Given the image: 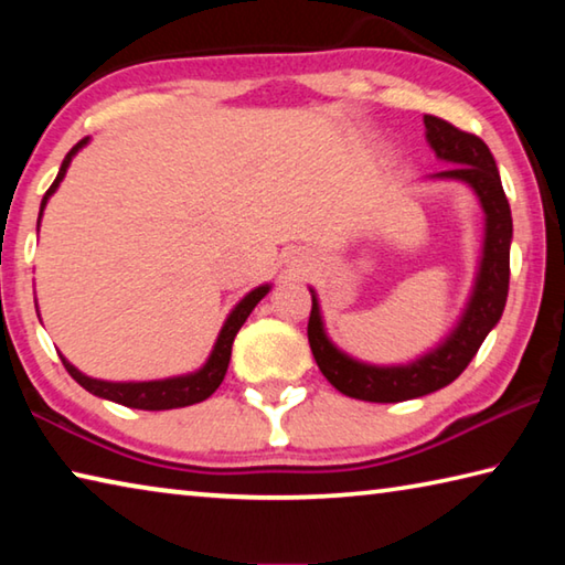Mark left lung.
<instances>
[{
    "mask_svg": "<svg viewBox=\"0 0 565 565\" xmlns=\"http://www.w3.org/2000/svg\"><path fill=\"white\" fill-rule=\"evenodd\" d=\"M426 141L434 154L446 161V171H438L428 179L436 181H461L471 186L483 209V246L481 262L473 279V289L463 306L456 327L446 333V339L434 349L420 353L408 363H366L349 356L329 339L323 329L319 296L311 291V317H309V343L321 374L329 379L333 388L343 396L374 404H396V401L418 398L444 388L463 374L483 339L499 323L505 296H509L511 276V238L513 218L509 199L503 194L499 169L491 149L476 134H466L438 117L426 114Z\"/></svg>",
    "mask_w": 565,
    "mask_h": 565,
    "instance_id": "left-lung-1",
    "label": "left lung"
}]
</instances>
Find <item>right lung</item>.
Here are the masks:
<instances>
[{
	"label": "right lung",
	"instance_id": "1",
	"mask_svg": "<svg viewBox=\"0 0 565 565\" xmlns=\"http://www.w3.org/2000/svg\"><path fill=\"white\" fill-rule=\"evenodd\" d=\"M87 145H89V137H84L79 145H74L70 154L64 157L62 167H60V174H56L54 184L46 189V194L42 199L40 222H42L46 202H50V196L54 194L56 189H60L66 169H70V164H72V159L79 154V149H84ZM269 291H271V284L256 286L254 291H248L244 299L234 306L232 313H228L226 321H224L222 331H218L216 343H214L212 353H209L206 363L202 369L191 371V374L159 379V381H104V379H92L87 374H82V371L76 369L74 363L66 361L64 356H62V363H64V369L70 371L76 384L87 388L89 394H94V396L114 401V404H121V406H129V408H141V411H169V408H184V406H191V404H199V401L212 396L214 391L218 388V384L224 381L226 369H228V359H232V343L236 339L238 329L244 327V321L248 319V313L254 311V306L259 303Z\"/></svg>",
	"mask_w": 565,
	"mask_h": 565
}]
</instances>
